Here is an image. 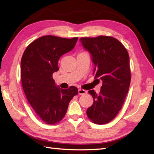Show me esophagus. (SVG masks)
Here are the masks:
<instances>
[{"instance_id": "1", "label": "esophagus", "mask_w": 154, "mask_h": 154, "mask_svg": "<svg viewBox=\"0 0 154 154\" xmlns=\"http://www.w3.org/2000/svg\"><path fill=\"white\" fill-rule=\"evenodd\" d=\"M78 92H79V94L80 95H83V94H87V91L85 90H83V89H79L78 90Z\"/></svg>"}]
</instances>
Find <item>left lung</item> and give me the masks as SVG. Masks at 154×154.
I'll return each mask as SVG.
<instances>
[{"label":"left lung","mask_w":154,"mask_h":154,"mask_svg":"<svg viewBox=\"0 0 154 154\" xmlns=\"http://www.w3.org/2000/svg\"><path fill=\"white\" fill-rule=\"evenodd\" d=\"M81 45L90 54L94 64V79L102 81L100 92L88 91L92 96V105L87 116L94 123L105 124L116 118L128 92L131 75L128 53L124 46L111 36L83 37Z\"/></svg>","instance_id":"8db88e82"}]
</instances>
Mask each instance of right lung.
Returning <instances> with one entry per match:
<instances>
[{
  "instance_id": "1",
  "label": "right lung",
  "mask_w": 154,
  "mask_h": 154,
  "mask_svg": "<svg viewBox=\"0 0 154 154\" xmlns=\"http://www.w3.org/2000/svg\"><path fill=\"white\" fill-rule=\"evenodd\" d=\"M77 37L66 38L47 35L28 45L21 60V79L27 100L37 116L48 124L64 118L69 104L77 95L76 87L61 89L52 77L58 71L60 57L71 51Z\"/></svg>"
}]
</instances>
